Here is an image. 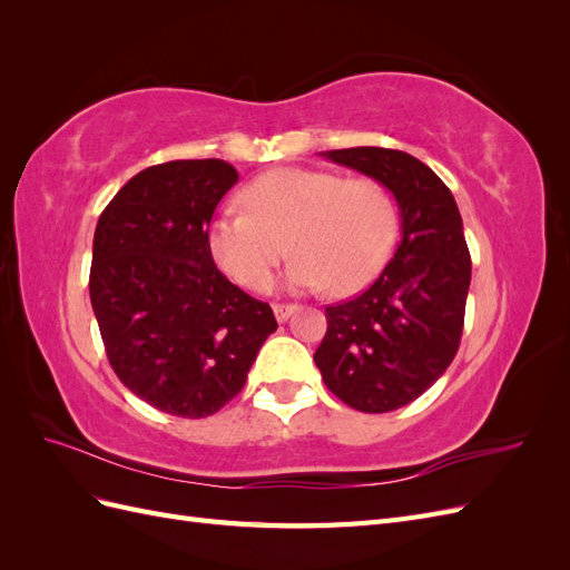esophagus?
Instances as JSON below:
<instances>
[{
    "mask_svg": "<svg viewBox=\"0 0 570 570\" xmlns=\"http://www.w3.org/2000/svg\"><path fill=\"white\" fill-rule=\"evenodd\" d=\"M295 312H297L295 304H273V314L278 318V323H285Z\"/></svg>",
    "mask_w": 570,
    "mask_h": 570,
    "instance_id": "obj_1",
    "label": "esophagus"
}]
</instances>
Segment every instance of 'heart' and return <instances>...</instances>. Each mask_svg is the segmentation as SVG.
<instances>
[{
    "label": "heart",
    "instance_id": "b5f03b06",
    "mask_svg": "<svg viewBox=\"0 0 570 570\" xmlns=\"http://www.w3.org/2000/svg\"><path fill=\"white\" fill-rule=\"evenodd\" d=\"M243 202L247 212H223L209 223L206 249L230 281L252 292L271 287L289 249L295 258L285 281L292 289L350 295L383 271L400 226L385 185L333 170H268L243 189Z\"/></svg>",
    "mask_w": 570,
    "mask_h": 570
}]
</instances>
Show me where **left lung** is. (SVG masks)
<instances>
[{"mask_svg": "<svg viewBox=\"0 0 570 570\" xmlns=\"http://www.w3.org/2000/svg\"><path fill=\"white\" fill-rule=\"evenodd\" d=\"M321 157L390 189L402 239L366 292L325 308L327 331L314 361L347 406L394 411L433 385L459 350L471 285L459 206L450 187L406 151L352 147Z\"/></svg>", "mask_w": 570, "mask_h": 570, "instance_id": "8db88e82", "label": "left lung"}]
</instances>
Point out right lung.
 I'll list each match as a JSON object with an SVG mask.
<instances>
[{"label":"right lung","instance_id":"add662e5","mask_svg":"<svg viewBox=\"0 0 570 570\" xmlns=\"http://www.w3.org/2000/svg\"><path fill=\"white\" fill-rule=\"evenodd\" d=\"M237 170L220 159L149 166L101 212L90 302L118 381L170 416L206 419L245 387L275 333L266 302L212 262L206 228Z\"/></svg>","mask_w":570,"mask_h":570}]
</instances>
